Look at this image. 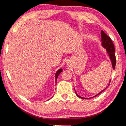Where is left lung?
<instances>
[{"instance_id": "1", "label": "left lung", "mask_w": 126, "mask_h": 126, "mask_svg": "<svg viewBox=\"0 0 126 126\" xmlns=\"http://www.w3.org/2000/svg\"><path fill=\"white\" fill-rule=\"evenodd\" d=\"M101 45L104 48H105L106 49L108 55L110 57V61H111L112 63V68L113 69H114L115 68V66H116V55H115V49H114V44L113 43V42L112 41L110 37L106 34L103 31H101ZM110 80L109 82V84H108V86H109L110 85ZM108 86L106 87L105 89H104L103 90H102L101 92H100L99 93H98L97 94H96L93 97H94L95 96H97L98 94H99L100 93H101L102 92H103L105 89L107 88ZM76 92V91H75ZM76 94L77 95V96L79 98L82 99H88L87 98H84V97H82L79 95L77 93H76Z\"/></svg>"}]
</instances>
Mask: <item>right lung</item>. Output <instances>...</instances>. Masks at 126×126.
<instances>
[{"instance_id": "obj_1", "label": "right lung", "mask_w": 126, "mask_h": 126, "mask_svg": "<svg viewBox=\"0 0 126 126\" xmlns=\"http://www.w3.org/2000/svg\"><path fill=\"white\" fill-rule=\"evenodd\" d=\"M63 71V69H62V68H61V69H58V71H57V72H56V73H55V82H57V78H58V76L59 75V74H61V73ZM56 83V82H55Z\"/></svg>"}]
</instances>
